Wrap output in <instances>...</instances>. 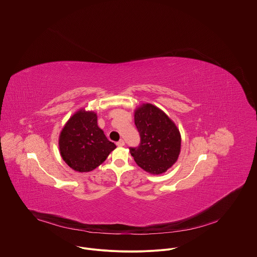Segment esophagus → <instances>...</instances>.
Segmentation results:
<instances>
[{"instance_id": "1", "label": "esophagus", "mask_w": 257, "mask_h": 257, "mask_svg": "<svg viewBox=\"0 0 257 257\" xmlns=\"http://www.w3.org/2000/svg\"><path fill=\"white\" fill-rule=\"evenodd\" d=\"M116 146L117 147H123L124 146V142L122 140H119L117 143H116Z\"/></svg>"}]
</instances>
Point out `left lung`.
I'll return each mask as SVG.
<instances>
[{"label": "left lung", "mask_w": 257, "mask_h": 257, "mask_svg": "<svg viewBox=\"0 0 257 257\" xmlns=\"http://www.w3.org/2000/svg\"><path fill=\"white\" fill-rule=\"evenodd\" d=\"M135 123L141 136L138 147H130L137 164L151 174H162L178 159L181 136L169 116L151 104L135 111Z\"/></svg>", "instance_id": "8db88e82"}]
</instances>
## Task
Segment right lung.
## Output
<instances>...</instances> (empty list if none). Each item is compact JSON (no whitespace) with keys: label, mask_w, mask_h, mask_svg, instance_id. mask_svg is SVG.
<instances>
[{"label":"right lung","mask_w":257,"mask_h":257,"mask_svg":"<svg viewBox=\"0 0 257 257\" xmlns=\"http://www.w3.org/2000/svg\"><path fill=\"white\" fill-rule=\"evenodd\" d=\"M115 147L98 126L97 113L83 109L68 119L59 136V150L63 160L78 172L94 170Z\"/></svg>","instance_id":"1"}]
</instances>
